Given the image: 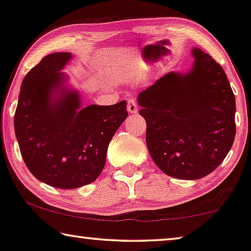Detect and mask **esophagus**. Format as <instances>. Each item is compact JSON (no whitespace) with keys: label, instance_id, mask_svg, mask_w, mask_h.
<instances>
[{"label":"esophagus","instance_id":"1","mask_svg":"<svg viewBox=\"0 0 251 251\" xmlns=\"http://www.w3.org/2000/svg\"><path fill=\"white\" fill-rule=\"evenodd\" d=\"M127 110H128V113L130 114H136L137 110H138V107H137V103L134 99H129L128 100V103H127Z\"/></svg>","mask_w":251,"mask_h":251}]
</instances>
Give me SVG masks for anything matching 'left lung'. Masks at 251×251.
I'll list each match as a JSON object with an SVG mask.
<instances>
[{
	"mask_svg": "<svg viewBox=\"0 0 251 251\" xmlns=\"http://www.w3.org/2000/svg\"><path fill=\"white\" fill-rule=\"evenodd\" d=\"M187 74L171 72L140 92L147 145L164 174L201 179L214 171L235 136V98L222 66L194 48Z\"/></svg>",
	"mask_w": 251,
	"mask_h": 251,
	"instance_id": "1",
	"label": "left lung"
}]
</instances>
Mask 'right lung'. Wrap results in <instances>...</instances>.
<instances>
[{
  "mask_svg": "<svg viewBox=\"0 0 251 251\" xmlns=\"http://www.w3.org/2000/svg\"><path fill=\"white\" fill-rule=\"evenodd\" d=\"M70 53L50 54L27 73L14 114L25 166L38 180L61 189L91 184L106 163L107 149L128 116L126 101L81 108L76 92L51 100Z\"/></svg>",
  "mask_w": 251,
  "mask_h": 251,
  "instance_id": "1",
  "label": "right lung"
}]
</instances>
